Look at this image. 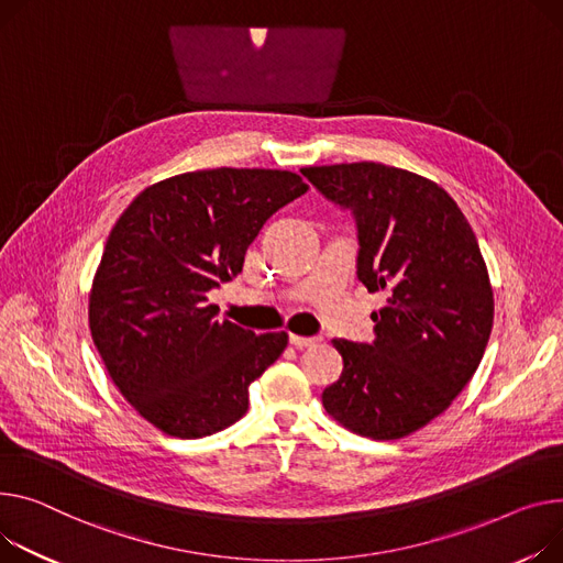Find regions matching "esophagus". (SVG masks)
<instances>
[{
    "mask_svg": "<svg viewBox=\"0 0 563 563\" xmlns=\"http://www.w3.org/2000/svg\"><path fill=\"white\" fill-rule=\"evenodd\" d=\"M289 342L296 349H308L314 346L319 342V336H301V334H289Z\"/></svg>",
    "mask_w": 563,
    "mask_h": 563,
    "instance_id": "esophagus-1",
    "label": "esophagus"
}]
</instances>
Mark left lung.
Instances as JSON below:
<instances>
[{
    "instance_id": "obj_1",
    "label": "left lung",
    "mask_w": 563,
    "mask_h": 563,
    "mask_svg": "<svg viewBox=\"0 0 563 563\" xmlns=\"http://www.w3.org/2000/svg\"><path fill=\"white\" fill-rule=\"evenodd\" d=\"M357 223V278L387 291L376 340H332L344 360L321 400L355 434L389 441L421 430L468 385L494 325V289L477 238L434 180L383 163L306 167Z\"/></svg>"
}]
</instances>
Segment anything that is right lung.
Listing matches in <instances>:
<instances>
[{"mask_svg": "<svg viewBox=\"0 0 563 563\" xmlns=\"http://www.w3.org/2000/svg\"><path fill=\"white\" fill-rule=\"evenodd\" d=\"M308 192L283 169H201L142 190L112 227L90 289V332L110 380L169 437L199 439L240 421L249 385L287 349L217 319L208 291L233 280L249 244Z\"/></svg>", "mask_w": 563, "mask_h": 563, "instance_id": "right-lung-1", "label": "right lung"}]
</instances>
